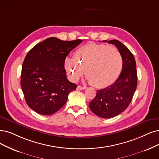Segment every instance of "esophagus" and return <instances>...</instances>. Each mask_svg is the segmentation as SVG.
I'll return each instance as SVG.
<instances>
[{
    "instance_id": "1",
    "label": "esophagus",
    "mask_w": 159,
    "mask_h": 159,
    "mask_svg": "<svg viewBox=\"0 0 159 159\" xmlns=\"http://www.w3.org/2000/svg\"><path fill=\"white\" fill-rule=\"evenodd\" d=\"M76 89H77V90H84V89H86V87L85 86H78L77 88H76Z\"/></svg>"
}]
</instances>
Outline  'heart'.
<instances>
[{"instance_id": "1", "label": "heart", "mask_w": 159, "mask_h": 159, "mask_svg": "<svg viewBox=\"0 0 159 159\" xmlns=\"http://www.w3.org/2000/svg\"><path fill=\"white\" fill-rule=\"evenodd\" d=\"M122 58L112 46L89 44L74 52L73 58L65 60L64 67L70 80L76 82L85 70L86 79L92 86L105 88L113 84L120 75Z\"/></svg>"}]
</instances>
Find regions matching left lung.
<instances>
[{"instance_id": "1", "label": "left lung", "mask_w": 159, "mask_h": 159, "mask_svg": "<svg viewBox=\"0 0 159 159\" xmlns=\"http://www.w3.org/2000/svg\"><path fill=\"white\" fill-rule=\"evenodd\" d=\"M106 40H103L105 42ZM116 46L122 58V69L115 83L103 89L98 90L96 96L89 103L96 115L104 119L112 118L122 113L130 105L138 84L135 58L126 46L117 40L107 41Z\"/></svg>"}]
</instances>
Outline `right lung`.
I'll list each match as a JSON object with an SVG mask.
<instances>
[{
	"label": "right lung",
	"instance_id": "right-lung-1",
	"mask_svg": "<svg viewBox=\"0 0 159 159\" xmlns=\"http://www.w3.org/2000/svg\"><path fill=\"white\" fill-rule=\"evenodd\" d=\"M83 40H44L29 51L22 65L21 86L28 106L43 115L54 114L77 85L67 79L64 67L69 53Z\"/></svg>",
	"mask_w": 159,
	"mask_h": 159
}]
</instances>
